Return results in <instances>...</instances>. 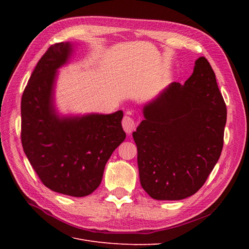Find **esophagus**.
I'll return each instance as SVG.
<instances>
[{
	"label": "esophagus",
	"mask_w": 249,
	"mask_h": 249,
	"mask_svg": "<svg viewBox=\"0 0 249 249\" xmlns=\"http://www.w3.org/2000/svg\"><path fill=\"white\" fill-rule=\"evenodd\" d=\"M122 124H123V127H124V132L126 134H129V135L135 130V126H136V124H135L134 119L130 116H127V115H125L124 117Z\"/></svg>",
	"instance_id": "esophagus-1"
}]
</instances>
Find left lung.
<instances>
[{"mask_svg":"<svg viewBox=\"0 0 249 249\" xmlns=\"http://www.w3.org/2000/svg\"><path fill=\"white\" fill-rule=\"evenodd\" d=\"M133 133L140 183L150 197L179 200L196 193L219 160L227 106L205 57L184 84L172 82L142 108Z\"/></svg>","mask_w":249,"mask_h":249,"instance_id":"8db88e82","label":"left lung"}]
</instances>
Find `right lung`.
<instances>
[{
    "label": "right lung",
    "instance_id": "1",
    "mask_svg": "<svg viewBox=\"0 0 249 249\" xmlns=\"http://www.w3.org/2000/svg\"><path fill=\"white\" fill-rule=\"evenodd\" d=\"M76 44L49 48L21 97V144L30 164L49 189L83 197L100 186L112 153L125 139L124 112L60 114L55 104L58 70L70 62Z\"/></svg>",
    "mask_w": 249,
    "mask_h": 249
}]
</instances>
